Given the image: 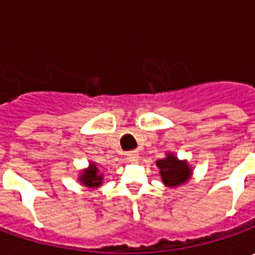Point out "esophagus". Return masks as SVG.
Wrapping results in <instances>:
<instances>
[{
    "label": "esophagus",
    "mask_w": 255,
    "mask_h": 255,
    "mask_svg": "<svg viewBox=\"0 0 255 255\" xmlns=\"http://www.w3.org/2000/svg\"><path fill=\"white\" fill-rule=\"evenodd\" d=\"M125 156H126L128 160H136L139 157V152L137 150H129V152L125 153Z\"/></svg>",
    "instance_id": "esophagus-1"
}]
</instances>
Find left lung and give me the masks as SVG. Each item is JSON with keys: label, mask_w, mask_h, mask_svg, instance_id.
<instances>
[{"label": "left lung", "mask_w": 255, "mask_h": 255, "mask_svg": "<svg viewBox=\"0 0 255 255\" xmlns=\"http://www.w3.org/2000/svg\"><path fill=\"white\" fill-rule=\"evenodd\" d=\"M157 167L160 169L163 183L176 187L179 184H183L184 181H187L190 176V169L186 162H179L174 156L169 154L166 159L157 160Z\"/></svg>", "instance_id": "1"}]
</instances>
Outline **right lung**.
<instances>
[{
    "label": "right lung",
    "instance_id": "obj_1",
    "mask_svg": "<svg viewBox=\"0 0 255 255\" xmlns=\"http://www.w3.org/2000/svg\"><path fill=\"white\" fill-rule=\"evenodd\" d=\"M81 180H82V183L86 184V186L96 187V186H101V183H102V174H98V169H96V166L93 164V166H91L89 170H86L84 174H82Z\"/></svg>",
    "mask_w": 255,
    "mask_h": 255
}]
</instances>
